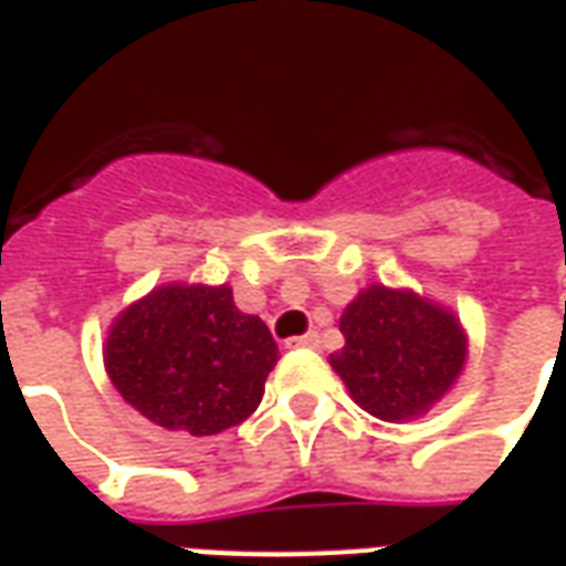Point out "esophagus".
Returning a JSON list of instances; mask_svg holds the SVG:
<instances>
[{
	"mask_svg": "<svg viewBox=\"0 0 566 566\" xmlns=\"http://www.w3.org/2000/svg\"><path fill=\"white\" fill-rule=\"evenodd\" d=\"M291 348H321V336L318 333H306V336H296V339H291Z\"/></svg>",
	"mask_w": 566,
	"mask_h": 566,
	"instance_id": "obj_1",
	"label": "esophagus"
}]
</instances>
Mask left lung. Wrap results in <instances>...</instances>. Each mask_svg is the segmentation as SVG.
<instances>
[{
  "label": "left lung",
  "instance_id": "8db88e82",
  "mask_svg": "<svg viewBox=\"0 0 566 566\" xmlns=\"http://www.w3.org/2000/svg\"><path fill=\"white\" fill-rule=\"evenodd\" d=\"M345 348L333 369L369 416L403 421L421 416L463 369L461 324L416 294L373 284L343 312Z\"/></svg>",
  "mask_w": 566,
  "mask_h": 566
}]
</instances>
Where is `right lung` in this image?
Instances as JSON below:
<instances>
[{
    "mask_svg": "<svg viewBox=\"0 0 566 566\" xmlns=\"http://www.w3.org/2000/svg\"><path fill=\"white\" fill-rule=\"evenodd\" d=\"M279 345L233 291L169 284L129 306L108 333L105 369L154 424L214 437L242 424L263 397Z\"/></svg>",
    "mask_w": 566,
    "mask_h": 566,
    "instance_id": "obj_1",
    "label": "right lung"
}]
</instances>
